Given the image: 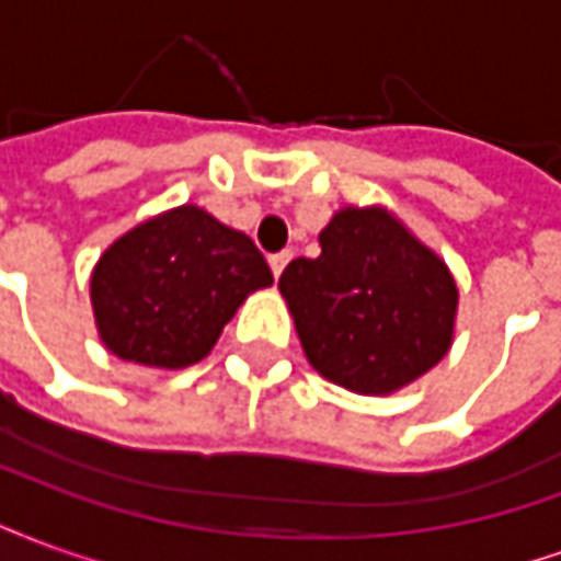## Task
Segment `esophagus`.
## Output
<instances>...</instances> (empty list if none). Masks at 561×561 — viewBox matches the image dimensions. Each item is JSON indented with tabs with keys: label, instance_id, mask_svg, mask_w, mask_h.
Here are the masks:
<instances>
[{
	"label": "esophagus",
	"instance_id": "34e87169",
	"mask_svg": "<svg viewBox=\"0 0 561 561\" xmlns=\"http://www.w3.org/2000/svg\"><path fill=\"white\" fill-rule=\"evenodd\" d=\"M291 261V252L285 249V252H276V255H270V270H273V276L279 279L282 276V270H285V264Z\"/></svg>",
	"mask_w": 561,
	"mask_h": 561
}]
</instances>
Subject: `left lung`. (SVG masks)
Returning a JSON list of instances; mask_svg holds the SVG:
<instances>
[{
  "mask_svg": "<svg viewBox=\"0 0 561 561\" xmlns=\"http://www.w3.org/2000/svg\"><path fill=\"white\" fill-rule=\"evenodd\" d=\"M321 255L294 257L279 291L309 364L357 393H393L454 342L457 282L433 249L381 207L340 209Z\"/></svg>",
  "mask_w": 561,
  "mask_h": 561,
  "instance_id": "obj_1",
  "label": "left lung"
}]
</instances>
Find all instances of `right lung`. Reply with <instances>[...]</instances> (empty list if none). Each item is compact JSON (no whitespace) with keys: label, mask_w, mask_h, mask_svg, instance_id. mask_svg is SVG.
Segmentation results:
<instances>
[{"label":"right lung","mask_w":561,"mask_h":561,"mask_svg":"<svg viewBox=\"0 0 561 561\" xmlns=\"http://www.w3.org/2000/svg\"><path fill=\"white\" fill-rule=\"evenodd\" d=\"M273 285L243 231L207 209H168L123 233L92 270L99 336L123 360L183 369L207 357L245 297Z\"/></svg>","instance_id":"right-lung-1"}]
</instances>
